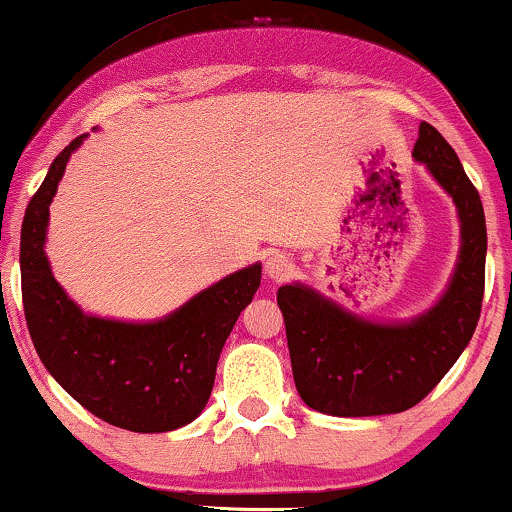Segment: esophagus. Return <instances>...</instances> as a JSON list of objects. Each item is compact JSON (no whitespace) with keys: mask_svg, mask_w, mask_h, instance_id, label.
<instances>
[{"mask_svg":"<svg viewBox=\"0 0 512 512\" xmlns=\"http://www.w3.org/2000/svg\"><path fill=\"white\" fill-rule=\"evenodd\" d=\"M293 270H296V265L286 254L282 251H275L268 261H265V275H268L272 282H284L286 277L293 275Z\"/></svg>","mask_w":512,"mask_h":512,"instance_id":"34e87169","label":"esophagus"}]
</instances>
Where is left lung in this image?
<instances>
[{"instance_id":"left-lung-1","label":"left lung","mask_w":512,"mask_h":512,"mask_svg":"<svg viewBox=\"0 0 512 512\" xmlns=\"http://www.w3.org/2000/svg\"><path fill=\"white\" fill-rule=\"evenodd\" d=\"M412 156L450 193L461 221L459 261L443 298L408 324H377L310 286L277 291L296 389L324 415L373 417L412 408L443 380L478 326L487 256L480 193L431 123L419 125Z\"/></svg>"}]
</instances>
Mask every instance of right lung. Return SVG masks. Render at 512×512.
Returning <instances> with one entry per match:
<instances>
[{
  "instance_id": "1",
  "label": "right lung",
  "mask_w": 512,
  "mask_h": 512,
  "mask_svg": "<svg viewBox=\"0 0 512 512\" xmlns=\"http://www.w3.org/2000/svg\"><path fill=\"white\" fill-rule=\"evenodd\" d=\"M83 139L76 137L53 160L20 230L30 338L55 382L95 417L137 433L179 429L205 410L221 349L261 284V263L223 277L151 324L83 314L55 282L44 251L48 205Z\"/></svg>"
}]
</instances>
